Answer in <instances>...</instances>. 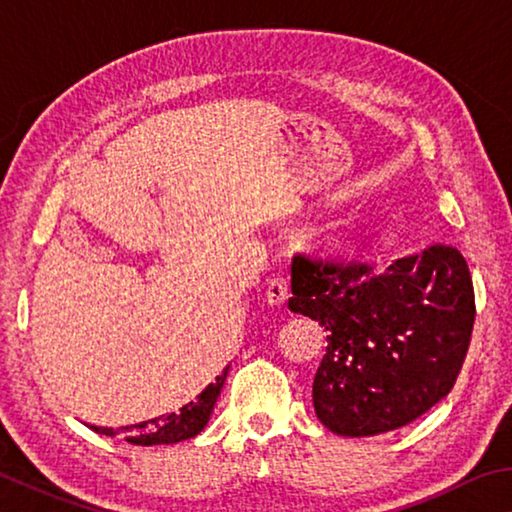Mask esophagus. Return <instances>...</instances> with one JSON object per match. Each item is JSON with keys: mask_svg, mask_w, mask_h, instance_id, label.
I'll list each match as a JSON object with an SVG mask.
<instances>
[{"mask_svg": "<svg viewBox=\"0 0 512 512\" xmlns=\"http://www.w3.org/2000/svg\"><path fill=\"white\" fill-rule=\"evenodd\" d=\"M289 298V280L284 275H275L268 280V287H266V300L271 302V305H284Z\"/></svg>", "mask_w": 512, "mask_h": 512, "instance_id": "obj_1", "label": "esophagus"}]
</instances>
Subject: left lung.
<instances>
[{
	"mask_svg": "<svg viewBox=\"0 0 512 512\" xmlns=\"http://www.w3.org/2000/svg\"><path fill=\"white\" fill-rule=\"evenodd\" d=\"M291 311L318 320L327 352L314 409L329 431L377 436L420 418L452 391L474 327L465 257L431 246L379 271L348 255L296 253Z\"/></svg>",
	"mask_w": 512,
	"mask_h": 512,
	"instance_id": "obj_1",
	"label": "left lung"
}]
</instances>
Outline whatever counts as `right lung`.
Wrapping results in <instances>:
<instances>
[{"mask_svg":"<svg viewBox=\"0 0 512 512\" xmlns=\"http://www.w3.org/2000/svg\"><path fill=\"white\" fill-rule=\"evenodd\" d=\"M223 381H225V375L216 377V384L207 386L205 391L198 395L196 402L185 404L183 409L176 413L160 415V418H153L149 422L131 424V427H121V429H108V427H92V429L110 438L124 436L126 443L142 445V447L171 445V443H180V440L194 438L196 433L203 431L207 420H210L216 397H219L223 388Z\"/></svg>","mask_w":512,"mask_h":512,"instance_id":"obj_1","label":"right lung"}]
</instances>
